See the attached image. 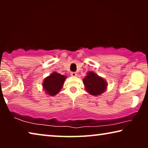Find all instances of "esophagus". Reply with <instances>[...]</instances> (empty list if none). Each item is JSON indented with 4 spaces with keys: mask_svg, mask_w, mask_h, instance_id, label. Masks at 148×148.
Wrapping results in <instances>:
<instances>
[{
    "mask_svg": "<svg viewBox=\"0 0 148 148\" xmlns=\"http://www.w3.org/2000/svg\"><path fill=\"white\" fill-rule=\"evenodd\" d=\"M71 75L73 77H76L77 75V74L76 73V72H71Z\"/></svg>",
    "mask_w": 148,
    "mask_h": 148,
    "instance_id": "34e87169",
    "label": "esophagus"
}]
</instances>
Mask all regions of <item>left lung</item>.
<instances>
[{"instance_id": "left-lung-1", "label": "left lung", "mask_w": 148, "mask_h": 148, "mask_svg": "<svg viewBox=\"0 0 148 148\" xmlns=\"http://www.w3.org/2000/svg\"><path fill=\"white\" fill-rule=\"evenodd\" d=\"M86 90L92 96H98L106 90L107 83L104 79L94 72H88L83 79Z\"/></svg>"}]
</instances>
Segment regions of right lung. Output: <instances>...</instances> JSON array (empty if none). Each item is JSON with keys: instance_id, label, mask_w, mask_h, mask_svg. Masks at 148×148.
Segmentation results:
<instances>
[{"instance_id": "obj_1", "label": "right lung", "mask_w": 148, "mask_h": 148, "mask_svg": "<svg viewBox=\"0 0 148 148\" xmlns=\"http://www.w3.org/2000/svg\"><path fill=\"white\" fill-rule=\"evenodd\" d=\"M66 77V76L54 72L53 73L45 78L42 86L46 94L52 96L57 94L63 86Z\"/></svg>"}]
</instances>
